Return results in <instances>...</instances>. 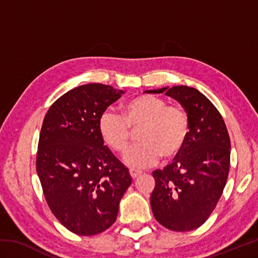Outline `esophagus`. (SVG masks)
<instances>
[{
    "label": "esophagus",
    "instance_id": "obj_1",
    "mask_svg": "<svg viewBox=\"0 0 258 258\" xmlns=\"http://www.w3.org/2000/svg\"><path fill=\"white\" fill-rule=\"evenodd\" d=\"M130 174H131V177H132L133 179L138 178L140 175H141V172L140 171H135V169H130Z\"/></svg>",
    "mask_w": 258,
    "mask_h": 258
}]
</instances>
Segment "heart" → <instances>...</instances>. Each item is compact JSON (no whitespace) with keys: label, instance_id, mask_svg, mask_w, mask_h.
I'll return each mask as SVG.
<instances>
[{"label":"heart","instance_id":"obj_1","mask_svg":"<svg viewBox=\"0 0 258 258\" xmlns=\"http://www.w3.org/2000/svg\"><path fill=\"white\" fill-rule=\"evenodd\" d=\"M141 143L125 152L123 160L133 168L149 167L158 161L171 160L182 152L189 134L186 109L168 104L160 96L140 95L125 104L122 115L111 109L98 118V132L104 143L116 153L127 147L132 131L139 130Z\"/></svg>","mask_w":258,"mask_h":258}]
</instances>
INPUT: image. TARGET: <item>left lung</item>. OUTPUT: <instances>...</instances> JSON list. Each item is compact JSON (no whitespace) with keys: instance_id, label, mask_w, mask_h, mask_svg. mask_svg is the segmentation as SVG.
Listing matches in <instances>:
<instances>
[{"instance_id":"left-lung-1","label":"left lung","mask_w":258,"mask_h":258,"mask_svg":"<svg viewBox=\"0 0 258 258\" xmlns=\"http://www.w3.org/2000/svg\"><path fill=\"white\" fill-rule=\"evenodd\" d=\"M178 101L189 118L182 152L164 169L153 172L151 207L156 221L171 231L199 228L223 194L231 163V140L218 109L196 89L185 85L149 91Z\"/></svg>"}]
</instances>
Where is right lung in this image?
Masks as SVG:
<instances>
[{
  "mask_svg": "<svg viewBox=\"0 0 258 258\" xmlns=\"http://www.w3.org/2000/svg\"><path fill=\"white\" fill-rule=\"evenodd\" d=\"M123 94L109 85H81L57 98L43 120L36 172L54 216L76 235L111 227L132 184L98 132L101 114Z\"/></svg>",
  "mask_w": 258,
  "mask_h": 258,
  "instance_id": "add662e5",
  "label": "right lung"
}]
</instances>
